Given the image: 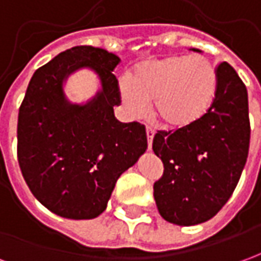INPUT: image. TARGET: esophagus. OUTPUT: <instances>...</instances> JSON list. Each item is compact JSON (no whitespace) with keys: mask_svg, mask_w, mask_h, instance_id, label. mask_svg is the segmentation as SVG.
I'll return each instance as SVG.
<instances>
[{"mask_svg":"<svg viewBox=\"0 0 261 261\" xmlns=\"http://www.w3.org/2000/svg\"><path fill=\"white\" fill-rule=\"evenodd\" d=\"M153 136H155V131L151 128V127H147V140H148V149L152 148V140Z\"/></svg>","mask_w":261,"mask_h":261,"instance_id":"1","label":"esophagus"}]
</instances>
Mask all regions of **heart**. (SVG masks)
Listing matches in <instances>:
<instances>
[{
  "instance_id": "heart-1",
  "label": "heart",
  "mask_w": 261,
  "mask_h": 261,
  "mask_svg": "<svg viewBox=\"0 0 261 261\" xmlns=\"http://www.w3.org/2000/svg\"><path fill=\"white\" fill-rule=\"evenodd\" d=\"M217 72L201 56H168L145 61L121 84L127 113L138 117L151 102L153 117L169 128L196 124L217 93Z\"/></svg>"
}]
</instances>
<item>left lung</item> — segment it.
<instances>
[{
  "mask_svg": "<svg viewBox=\"0 0 261 261\" xmlns=\"http://www.w3.org/2000/svg\"><path fill=\"white\" fill-rule=\"evenodd\" d=\"M215 72L217 93L207 113L190 127L158 131L153 137V152L164 162L153 197L159 214L170 224L190 226L213 218L232 196L246 164V86L225 61Z\"/></svg>",
  "mask_w": 261,
  "mask_h": 261,
  "instance_id": "left-lung-1",
  "label": "left lung"
}]
</instances>
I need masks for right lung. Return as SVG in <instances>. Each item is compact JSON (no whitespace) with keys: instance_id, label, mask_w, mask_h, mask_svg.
<instances>
[{"instance_id":"obj_1","label":"right lung","mask_w":261,"mask_h":261,"mask_svg":"<svg viewBox=\"0 0 261 261\" xmlns=\"http://www.w3.org/2000/svg\"><path fill=\"white\" fill-rule=\"evenodd\" d=\"M120 59L108 50L76 46L32 76L18 114V162L33 196L63 218L92 219L106 210L120 175L148 147L145 125L114 117L120 105L113 75ZM89 68L101 91L85 105L69 102L64 82Z\"/></svg>"}]
</instances>
